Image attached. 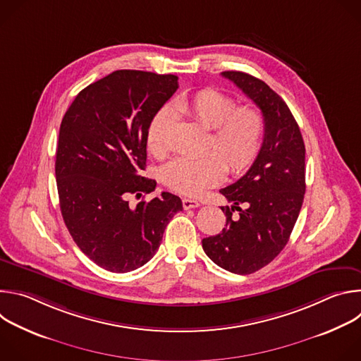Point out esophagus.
<instances>
[{"label": "esophagus", "mask_w": 361, "mask_h": 361, "mask_svg": "<svg viewBox=\"0 0 361 361\" xmlns=\"http://www.w3.org/2000/svg\"><path fill=\"white\" fill-rule=\"evenodd\" d=\"M183 207H184V210L197 209V207H200V202H198L197 200H191V198H183Z\"/></svg>", "instance_id": "obj_1"}]
</instances>
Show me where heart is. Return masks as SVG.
I'll use <instances>...</instances> for the list:
<instances>
[{
    "label": "heart",
    "mask_w": 361,
    "mask_h": 361,
    "mask_svg": "<svg viewBox=\"0 0 361 361\" xmlns=\"http://www.w3.org/2000/svg\"><path fill=\"white\" fill-rule=\"evenodd\" d=\"M235 106L233 97L216 88H202L176 101V113L212 130L207 149L214 154L200 159L178 157L166 164L161 177L170 190L197 197L220 184L226 178L227 169L231 174H240L254 163L263 144L266 121L259 109ZM171 123L170 109H163L152 117L145 137L152 156H166Z\"/></svg>",
    "instance_id": "b5f03b06"
}]
</instances>
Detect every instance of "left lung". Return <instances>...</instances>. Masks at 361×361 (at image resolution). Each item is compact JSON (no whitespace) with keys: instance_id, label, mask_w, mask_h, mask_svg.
<instances>
[{"instance_id":"1","label":"left lung","mask_w":361,"mask_h":361,"mask_svg":"<svg viewBox=\"0 0 361 361\" xmlns=\"http://www.w3.org/2000/svg\"><path fill=\"white\" fill-rule=\"evenodd\" d=\"M221 75L262 110L266 133L250 170L220 190L233 205L221 207L226 228L202 238V250L221 269L251 274L280 254L298 219L305 192V147L290 109L264 81L241 71ZM234 209L239 212L237 219H232Z\"/></svg>"}]
</instances>
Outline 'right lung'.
I'll return each instance as SVG.
<instances>
[{
    "instance_id": "add662e5",
    "label": "right lung",
    "mask_w": 361,
    "mask_h": 361,
    "mask_svg": "<svg viewBox=\"0 0 361 361\" xmlns=\"http://www.w3.org/2000/svg\"><path fill=\"white\" fill-rule=\"evenodd\" d=\"M178 77L118 70L78 92L59 135L56 178L64 223L97 266L128 273L152 259L180 197L161 192L130 207L128 195L156 190L140 174L147 128L178 88Z\"/></svg>"
}]
</instances>
